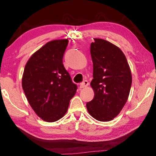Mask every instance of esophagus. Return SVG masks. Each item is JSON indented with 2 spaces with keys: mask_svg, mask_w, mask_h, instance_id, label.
<instances>
[{
  "mask_svg": "<svg viewBox=\"0 0 156 156\" xmlns=\"http://www.w3.org/2000/svg\"><path fill=\"white\" fill-rule=\"evenodd\" d=\"M89 85V82L87 80H84L83 83H81L80 84V88L83 89V88H85Z\"/></svg>",
  "mask_w": 156,
  "mask_h": 156,
  "instance_id": "34e87169",
  "label": "esophagus"
}]
</instances>
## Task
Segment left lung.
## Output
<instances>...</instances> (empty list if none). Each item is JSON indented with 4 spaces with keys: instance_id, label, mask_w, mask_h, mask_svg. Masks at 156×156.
I'll use <instances>...</instances> for the list:
<instances>
[{
    "instance_id": "obj_1",
    "label": "left lung",
    "mask_w": 156,
    "mask_h": 156,
    "mask_svg": "<svg viewBox=\"0 0 156 156\" xmlns=\"http://www.w3.org/2000/svg\"><path fill=\"white\" fill-rule=\"evenodd\" d=\"M91 44L94 92L87 103L89 114L97 120L108 122L119 114L127 101L132 76L127 60L119 47L104 39L94 38Z\"/></svg>"
}]
</instances>
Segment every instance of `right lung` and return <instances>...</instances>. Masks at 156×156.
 Returning <instances> with one entry per match:
<instances>
[{
    "label": "right lung",
    "mask_w": 156,
    "mask_h": 156,
    "mask_svg": "<svg viewBox=\"0 0 156 156\" xmlns=\"http://www.w3.org/2000/svg\"><path fill=\"white\" fill-rule=\"evenodd\" d=\"M69 41H49L34 53L25 67L22 87L30 106L45 122L60 120L67 113L77 85L62 63Z\"/></svg>",
    "instance_id": "1"
}]
</instances>
